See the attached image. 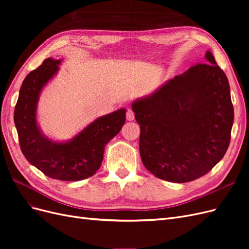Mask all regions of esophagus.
<instances>
[{
  "mask_svg": "<svg viewBox=\"0 0 249 249\" xmlns=\"http://www.w3.org/2000/svg\"><path fill=\"white\" fill-rule=\"evenodd\" d=\"M126 119L129 120V122H132V120H134V118H135V114H134V112L131 110V109H129L126 111Z\"/></svg>",
  "mask_w": 249,
  "mask_h": 249,
  "instance_id": "esophagus-1",
  "label": "esophagus"
}]
</instances>
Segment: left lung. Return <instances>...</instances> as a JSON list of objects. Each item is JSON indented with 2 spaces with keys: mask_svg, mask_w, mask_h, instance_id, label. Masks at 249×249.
<instances>
[{
  "mask_svg": "<svg viewBox=\"0 0 249 249\" xmlns=\"http://www.w3.org/2000/svg\"><path fill=\"white\" fill-rule=\"evenodd\" d=\"M205 58L207 63L190 67L132 103L140 124L142 163L167 182L205 176L230 145L233 108L229 80L212 53L207 51Z\"/></svg>",
  "mask_w": 249,
  "mask_h": 249,
  "instance_id": "8db88e82",
  "label": "left lung"
}]
</instances>
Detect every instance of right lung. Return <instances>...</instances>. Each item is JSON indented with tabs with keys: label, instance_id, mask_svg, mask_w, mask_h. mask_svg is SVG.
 Listing matches in <instances>:
<instances>
[{
	"label": "right lung",
	"instance_id": "obj_1",
	"mask_svg": "<svg viewBox=\"0 0 249 249\" xmlns=\"http://www.w3.org/2000/svg\"><path fill=\"white\" fill-rule=\"evenodd\" d=\"M62 59L48 58L25 78L14 109V124L26 159L49 178L73 182L93 176L100 168L105 145L125 123L124 108L87 124L71 139L55 141L37 123V107L43 88L59 71Z\"/></svg>",
	"mask_w": 249,
	"mask_h": 249
}]
</instances>
